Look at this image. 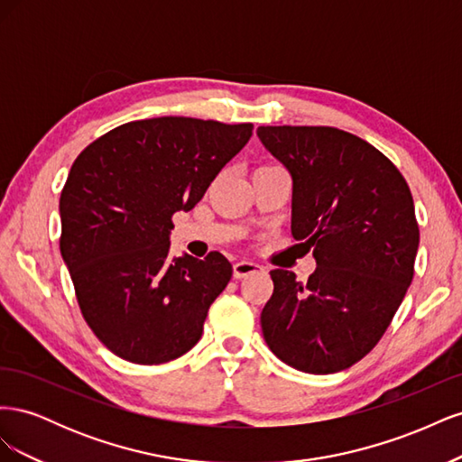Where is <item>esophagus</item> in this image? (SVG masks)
I'll use <instances>...</instances> for the list:
<instances>
[{
    "label": "esophagus",
    "mask_w": 462,
    "mask_h": 462,
    "mask_svg": "<svg viewBox=\"0 0 462 462\" xmlns=\"http://www.w3.org/2000/svg\"><path fill=\"white\" fill-rule=\"evenodd\" d=\"M256 272H262V265H258L256 262H248V260H241V262H235L233 263V275L235 279H243L253 275Z\"/></svg>",
    "instance_id": "esophagus-1"
}]
</instances>
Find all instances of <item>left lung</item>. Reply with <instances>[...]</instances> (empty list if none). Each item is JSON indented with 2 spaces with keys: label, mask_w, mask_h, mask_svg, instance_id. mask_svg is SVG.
I'll return each mask as SVG.
<instances>
[{
  "label": "left lung",
  "mask_w": 462,
  "mask_h": 462,
  "mask_svg": "<svg viewBox=\"0 0 462 462\" xmlns=\"http://www.w3.org/2000/svg\"><path fill=\"white\" fill-rule=\"evenodd\" d=\"M256 134L291 173V233L318 265L306 283L289 270L270 272L263 339L291 368L341 372L382 339L412 282L420 233L411 189L351 133L283 125Z\"/></svg>",
  "instance_id": "left-lung-1"
}]
</instances>
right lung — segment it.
<instances>
[{
  "label": "right lung",
  "instance_id": "obj_1",
  "mask_svg": "<svg viewBox=\"0 0 462 462\" xmlns=\"http://www.w3.org/2000/svg\"><path fill=\"white\" fill-rule=\"evenodd\" d=\"M253 136V123H125L80 152L60 199L61 256L87 324L134 365L179 358L202 337L233 268L170 254L173 214L197 206Z\"/></svg>",
  "mask_w": 462,
  "mask_h": 462
}]
</instances>
